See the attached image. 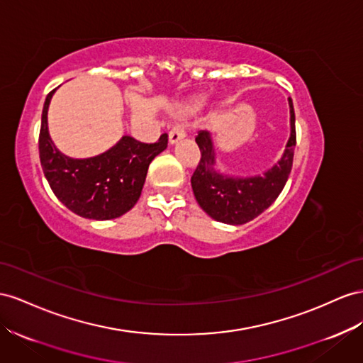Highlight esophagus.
<instances>
[{"label":"esophagus","instance_id":"1","mask_svg":"<svg viewBox=\"0 0 363 363\" xmlns=\"http://www.w3.org/2000/svg\"><path fill=\"white\" fill-rule=\"evenodd\" d=\"M184 135H186V133L182 128H172L169 131V143L174 145V143L180 142Z\"/></svg>","mask_w":363,"mask_h":363}]
</instances>
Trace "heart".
Segmentation results:
<instances>
[{
	"label": "heart",
	"mask_w": 363,
	"mask_h": 363,
	"mask_svg": "<svg viewBox=\"0 0 363 363\" xmlns=\"http://www.w3.org/2000/svg\"><path fill=\"white\" fill-rule=\"evenodd\" d=\"M201 106V104H200V101H194V102H191L189 105H186L184 108L182 110V113H184V114H189V113H195L197 111L199 108Z\"/></svg>",
	"instance_id": "obj_1"
}]
</instances>
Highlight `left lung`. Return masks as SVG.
I'll return each mask as SVG.
<instances>
[{
	"instance_id": "1",
	"label": "left lung",
	"mask_w": 363,
	"mask_h": 363,
	"mask_svg": "<svg viewBox=\"0 0 363 363\" xmlns=\"http://www.w3.org/2000/svg\"><path fill=\"white\" fill-rule=\"evenodd\" d=\"M290 105V139L281 160L264 175L255 177H228L213 171L215 151L208 131L195 137L201 159L191 177L192 191L200 208L213 220L226 224H244L266 211L278 199L291 171L293 154L296 146L295 110Z\"/></svg>"
}]
</instances>
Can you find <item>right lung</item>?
Returning a JSON list of instances; mask_svg holds the SVG:
<instances>
[{
	"mask_svg": "<svg viewBox=\"0 0 363 363\" xmlns=\"http://www.w3.org/2000/svg\"><path fill=\"white\" fill-rule=\"evenodd\" d=\"M55 90L45 97L39 159L53 194L72 212L90 220H111L128 212L139 200L148 166L168 146V134L155 143H142L123 135L111 150L90 159H72L53 145L47 126L48 104Z\"/></svg>",
	"mask_w": 363,
	"mask_h": 363,
	"instance_id": "add662e5",
	"label": "right lung"
}]
</instances>
